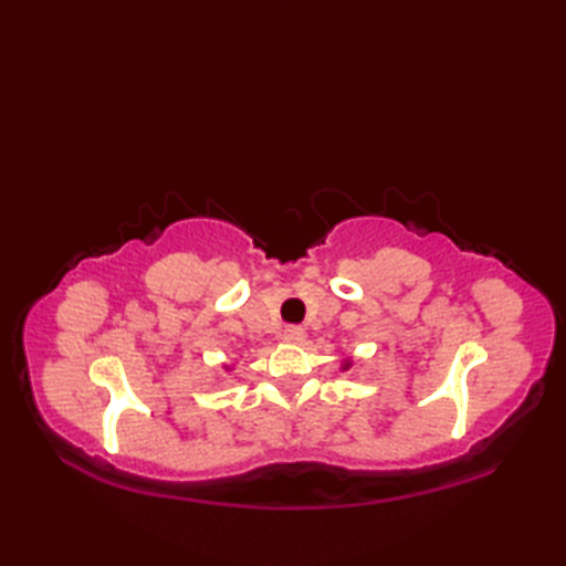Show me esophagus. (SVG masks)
<instances>
[{"instance_id":"esophagus-1","label":"esophagus","mask_w":566,"mask_h":566,"mask_svg":"<svg viewBox=\"0 0 566 566\" xmlns=\"http://www.w3.org/2000/svg\"><path fill=\"white\" fill-rule=\"evenodd\" d=\"M282 338H284V343H302L304 340V328L286 326L284 333H282Z\"/></svg>"}]
</instances>
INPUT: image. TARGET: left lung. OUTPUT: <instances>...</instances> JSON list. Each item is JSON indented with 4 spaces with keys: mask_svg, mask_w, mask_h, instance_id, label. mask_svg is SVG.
Returning a JSON list of instances; mask_svg holds the SVG:
<instances>
[{
    "mask_svg": "<svg viewBox=\"0 0 566 566\" xmlns=\"http://www.w3.org/2000/svg\"><path fill=\"white\" fill-rule=\"evenodd\" d=\"M345 369H347V365H345Z\"/></svg>",
    "mask_w": 566,
    "mask_h": 566,
    "instance_id": "left-lung-1",
    "label": "left lung"
}]
</instances>
